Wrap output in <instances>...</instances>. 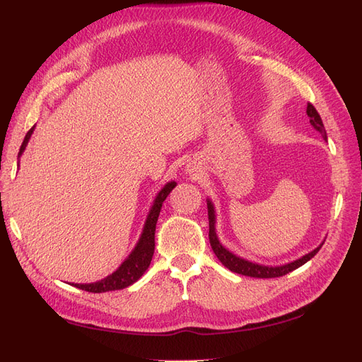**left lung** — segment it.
I'll return each instance as SVG.
<instances>
[{
    "label": "left lung",
    "mask_w": 362,
    "mask_h": 362,
    "mask_svg": "<svg viewBox=\"0 0 362 362\" xmlns=\"http://www.w3.org/2000/svg\"><path fill=\"white\" fill-rule=\"evenodd\" d=\"M306 115L310 116V124L314 127L315 131L323 136V139H326V129L325 125L322 122L320 115L317 113V110L314 108L313 104H308L306 107ZM206 206H208V222H210V245L213 247V252L216 254V257L218 258V261L222 264L229 269L234 273H238V275H245V276H252V278H278V276H284L287 273L296 270L298 267L303 266L306 261H310L317 252L320 250V247L323 246V243H320L319 247H315L314 250L308 252V254L300 257L299 259H294L291 262H287L284 266H264V264H257V262L247 261L245 258H240L237 255H234L231 250H228L221 242H218V237L216 233V210L214 205L211 202V199H206Z\"/></svg>",
    "instance_id": "1"
}]
</instances>
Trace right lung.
Returning <instances> with one entry per match:
<instances>
[{"label": "right lung", "mask_w": 362, "mask_h": 362, "mask_svg": "<svg viewBox=\"0 0 362 362\" xmlns=\"http://www.w3.org/2000/svg\"><path fill=\"white\" fill-rule=\"evenodd\" d=\"M33 131H35V127H31V129L25 134V139L23 141V145H21L18 157L24 154ZM175 185H177V182L169 181L168 184H164V187L157 193L154 204H152L151 210L148 213V217L144 225V231L140 234L137 245L134 246L133 250H131V254L125 258L122 264L116 269V272H113L112 275H108L101 281H96L92 284H72V286L89 293H105V291L127 288L129 286H133L136 281H139L141 275L146 272V269L149 267L152 255H154L156 225L158 221V214L161 211V205L164 199L169 196V193L175 189Z\"/></svg>", "instance_id": "1"}]
</instances>
